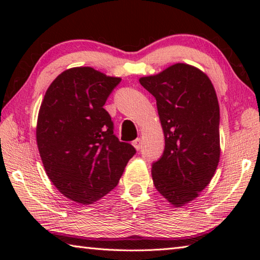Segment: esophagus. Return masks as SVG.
<instances>
[{
	"mask_svg": "<svg viewBox=\"0 0 260 260\" xmlns=\"http://www.w3.org/2000/svg\"><path fill=\"white\" fill-rule=\"evenodd\" d=\"M133 146L136 149V150H140L141 147H142V140L141 139H136L133 141Z\"/></svg>",
	"mask_w": 260,
	"mask_h": 260,
	"instance_id": "34e87169",
	"label": "esophagus"
}]
</instances>
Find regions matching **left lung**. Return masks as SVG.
Wrapping results in <instances>:
<instances>
[{"mask_svg":"<svg viewBox=\"0 0 260 260\" xmlns=\"http://www.w3.org/2000/svg\"><path fill=\"white\" fill-rule=\"evenodd\" d=\"M155 96L165 138L162 156L151 167L160 195L181 208L200 195L220 159L219 103L212 82L200 69L177 63L140 78Z\"/></svg>","mask_w":260,"mask_h":260,"instance_id":"left-lung-1","label":"left lung"}]
</instances>
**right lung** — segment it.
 <instances>
[{
	"mask_svg": "<svg viewBox=\"0 0 260 260\" xmlns=\"http://www.w3.org/2000/svg\"><path fill=\"white\" fill-rule=\"evenodd\" d=\"M120 78L89 67L65 70L39 110L37 143L46 173L60 193L93 204L117 186L136 152L113 134L103 105Z\"/></svg>",
	"mask_w": 260,
	"mask_h": 260,
	"instance_id": "add662e5",
	"label": "right lung"
}]
</instances>
